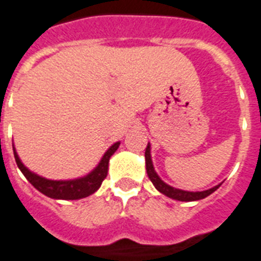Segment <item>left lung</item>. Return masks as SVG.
Here are the masks:
<instances>
[{
	"label": "left lung",
	"mask_w": 261,
	"mask_h": 261,
	"mask_svg": "<svg viewBox=\"0 0 261 261\" xmlns=\"http://www.w3.org/2000/svg\"><path fill=\"white\" fill-rule=\"evenodd\" d=\"M145 160H146V170H147V175H149L150 181L152 182V185L155 186V189L158 192H161L165 196L170 197L173 200L177 201H197V200H202L205 197H207L209 194L217 190L220 188V185L212 188V189L204 190V192H186V190L181 189H175L173 186L167 185L165 184L162 179L158 177V174L154 170V166H152L151 162V155H150V145H147L145 151Z\"/></svg>",
	"instance_id": "8db88e82"
}]
</instances>
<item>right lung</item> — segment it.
Segmentation results:
<instances>
[{"instance_id":"right-lung-1","label":"right lung","mask_w":261,"mask_h":261,"mask_svg":"<svg viewBox=\"0 0 261 261\" xmlns=\"http://www.w3.org/2000/svg\"><path fill=\"white\" fill-rule=\"evenodd\" d=\"M119 142H116L105 152V155L100 160L99 165L91 171L90 174L84 175L82 178L68 179V181H54V179H46L44 177L32 173L29 169L24 166L21 160L17 155L16 149L13 147L14 160L25 178L35 186L36 189L41 192L42 194L55 198V200H80L84 197H88L90 194L96 192L100 188L103 179L107 177L109 173V161L111 155L119 147Z\"/></svg>"}]
</instances>
